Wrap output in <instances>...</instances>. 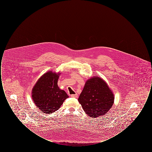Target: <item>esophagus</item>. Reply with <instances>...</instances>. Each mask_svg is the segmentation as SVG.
I'll list each match as a JSON object with an SVG mask.
<instances>
[{"label":"esophagus","mask_w":152,"mask_h":152,"mask_svg":"<svg viewBox=\"0 0 152 152\" xmlns=\"http://www.w3.org/2000/svg\"><path fill=\"white\" fill-rule=\"evenodd\" d=\"M71 97H73V98H77V97H78V94H71Z\"/></svg>","instance_id":"34e87169"}]
</instances>
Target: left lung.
Wrapping results in <instances>:
<instances>
[{"label": "left lung", "mask_w": 152, "mask_h": 152, "mask_svg": "<svg viewBox=\"0 0 152 152\" xmlns=\"http://www.w3.org/2000/svg\"><path fill=\"white\" fill-rule=\"evenodd\" d=\"M114 99V94L106 82L94 76L86 81L78 100L86 113L96 118L108 112Z\"/></svg>", "instance_id": "left-lung-1"}]
</instances>
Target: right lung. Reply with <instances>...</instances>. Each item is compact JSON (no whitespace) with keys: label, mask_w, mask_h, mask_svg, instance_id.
Returning <instances> with one entry per match:
<instances>
[{"label":"right lung","mask_w":152,"mask_h":152,"mask_svg":"<svg viewBox=\"0 0 152 152\" xmlns=\"http://www.w3.org/2000/svg\"><path fill=\"white\" fill-rule=\"evenodd\" d=\"M60 73L49 71L37 80L32 91V97L36 107L44 113L58 110L69 96L58 86Z\"/></svg>","instance_id":"1"}]
</instances>
